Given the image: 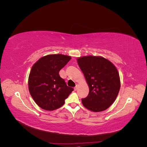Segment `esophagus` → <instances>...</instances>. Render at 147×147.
I'll return each instance as SVG.
<instances>
[{"instance_id":"esophagus-1","label":"esophagus","mask_w":147,"mask_h":147,"mask_svg":"<svg viewBox=\"0 0 147 147\" xmlns=\"http://www.w3.org/2000/svg\"><path fill=\"white\" fill-rule=\"evenodd\" d=\"M77 89H78V85H76V86H75V87L74 88V90L75 91H77Z\"/></svg>"}]
</instances>
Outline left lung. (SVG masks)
<instances>
[{"label": "left lung", "mask_w": 147, "mask_h": 147, "mask_svg": "<svg viewBox=\"0 0 147 147\" xmlns=\"http://www.w3.org/2000/svg\"><path fill=\"white\" fill-rule=\"evenodd\" d=\"M89 86V94L82 99L85 107L97 112L107 109L116 99L120 89L119 74L109 60L100 56H83L77 59Z\"/></svg>", "instance_id": "left-lung-1"}]
</instances>
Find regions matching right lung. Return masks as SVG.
<instances>
[{
    "label": "right lung",
    "mask_w": 147,
    "mask_h": 147,
    "mask_svg": "<svg viewBox=\"0 0 147 147\" xmlns=\"http://www.w3.org/2000/svg\"><path fill=\"white\" fill-rule=\"evenodd\" d=\"M70 59L69 56L50 55L41 57L32 66L29 90L35 103L42 109L51 111L61 107L74 91L59 74Z\"/></svg>",
    "instance_id": "1"
}]
</instances>
